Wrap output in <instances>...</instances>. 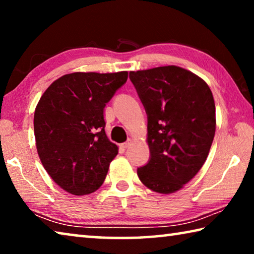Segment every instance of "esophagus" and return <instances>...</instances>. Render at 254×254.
Wrapping results in <instances>:
<instances>
[{
  "label": "esophagus",
  "mask_w": 254,
  "mask_h": 254,
  "mask_svg": "<svg viewBox=\"0 0 254 254\" xmlns=\"http://www.w3.org/2000/svg\"><path fill=\"white\" fill-rule=\"evenodd\" d=\"M131 144H132V140L128 139V140L127 141V142L122 143V148H123V149H127V148L131 147Z\"/></svg>",
  "instance_id": "obj_1"
}]
</instances>
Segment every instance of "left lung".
Returning a JSON list of instances; mask_svg holds the SVG:
<instances>
[{"label": "left lung", "mask_w": 254, "mask_h": 254, "mask_svg": "<svg viewBox=\"0 0 254 254\" xmlns=\"http://www.w3.org/2000/svg\"><path fill=\"white\" fill-rule=\"evenodd\" d=\"M130 79L148 117L150 158L137 176L151 190L171 194L195 177L208 156L216 127L213 94L177 66L130 71Z\"/></svg>", "instance_id": "8db88e82"}]
</instances>
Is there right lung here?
<instances>
[{"label": "right lung", "mask_w": 254, "mask_h": 254, "mask_svg": "<svg viewBox=\"0 0 254 254\" xmlns=\"http://www.w3.org/2000/svg\"><path fill=\"white\" fill-rule=\"evenodd\" d=\"M127 71L72 72L55 80L33 119L37 151L64 190L87 195L104 183L118 145L107 139L104 107L127 83Z\"/></svg>", "instance_id": "right-lung-1"}]
</instances>
